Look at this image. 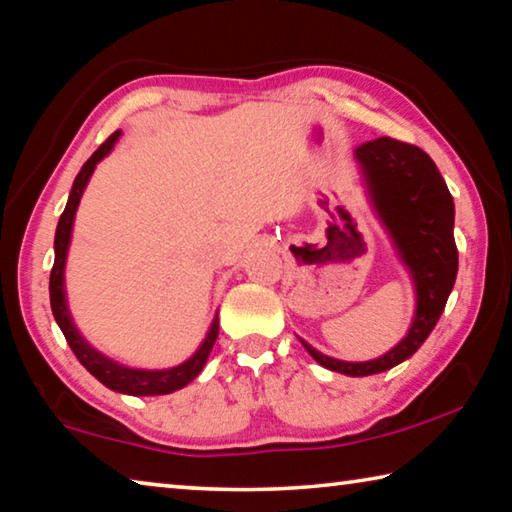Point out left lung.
I'll return each mask as SVG.
<instances>
[{"instance_id": "8db88e82", "label": "left lung", "mask_w": 512, "mask_h": 512, "mask_svg": "<svg viewBox=\"0 0 512 512\" xmlns=\"http://www.w3.org/2000/svg\"><path fill=\"white\" fill-rule=\"evenodd\" d=\"M372 207L391 235L415 284V316L409 334L384 357L350 363L305 350L320 366L341 375L368 377L391 370L418 352L436 327L458 273L454 241V198L433 160L418 146L377 137L354 151Z\"/></svg>"}]
</instances>
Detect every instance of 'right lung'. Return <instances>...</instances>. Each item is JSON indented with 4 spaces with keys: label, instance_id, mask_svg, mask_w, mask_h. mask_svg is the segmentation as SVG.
I'll use <instances>...</instances> for the list:
<instances>
[{
    "label": "right lung",
    "instance_id": "add662e5",
    "mask_svg": "<svg viewBox=\"0 0 512 512\" xmlns=\"http://www.w3.org/2000/svg\"><path fill=\"white\" fill-rule=\"evenodd\" d=\"M121 131L112 133L106 142H103L97 151L90 155V160L83 164L79 176L74 178L72 192H69L65 212L60 214L58 228H56V239H54V268H51L49 275V300H51V311H54V318L60 327V332L65 334V339L69 343V348L76 354L85 370L90 375L97 377L103 386H108L110 391L124 393V395H169L173 391H180L185 388L189 381L196 379L201 375V370L205 366L207 357L214 348L216 336H219V318L214 316L210 332H207L205 341L201 343L192 357H189L185 363H180L176 368H167V370H140V368H128L121 366V363L108 359L106 354H101L99 350H94L92 345L83 339L79 329H76L72 314L67 309V298H65V259H67V248H69V239H72V225H74V216H76V207L81 203L83 189L88 185V180L92 176V171L97 164L106 158V155L112 151V146L119 140Z\"/></svg>",
    "mask_w": 512,
    "mask_h": 512
}]
</instances>
